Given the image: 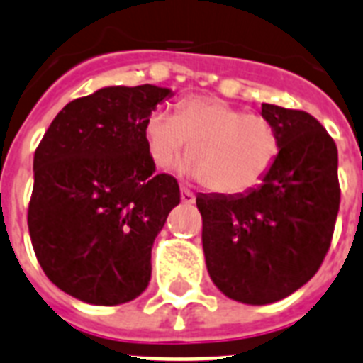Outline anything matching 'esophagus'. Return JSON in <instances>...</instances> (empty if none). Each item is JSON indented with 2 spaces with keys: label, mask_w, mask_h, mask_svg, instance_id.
<instances>
[{
  "label": "esophagus",
  "mask_w": 363,
  "mask_h": 363,
  "mask_svg": "<svg viewBox=\"0 0 363 363\" xmlns=\"http://www.w3.org/2000/svg\"><path fill=\"white\" fill-rule=\"evenodd\" d=\"M181 199H182V203H186V205H191V203L196 201V196H194V194H191V191L188 190V188H182V190H181Z\"/></svg>",
  "instance_id": "34e87169"
}]
</instances>
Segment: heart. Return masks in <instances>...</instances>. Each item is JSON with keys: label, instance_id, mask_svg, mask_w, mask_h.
I'll list each match as a JSON object with an SVG mask.
<instances>
[{"label": "heart", "instance_id": "b5f03b06", "mask_svg": "<svg viewBox=\"0 0 363 363\" xmlns=\"http://www.w3.org/2000/svg\"><path fill=\"white\" fill-rule=\"evenodd\" d=\"M147 151L158 169H172L190 141L182 172L220 196H242L270 172L279 141L261 115L246 113L216 96H188L177 113L155 110L143 125Z\"/></svg>", "mask_w": 363, "mask_h": 363}]
</instances>
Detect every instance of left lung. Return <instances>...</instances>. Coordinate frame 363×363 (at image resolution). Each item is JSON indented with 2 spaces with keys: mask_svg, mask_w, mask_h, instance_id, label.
<instances>
[{
  "mask_svg": "<svg viewBox=\"0 0 363 363\" xmlns=\"http://www.w3.org/2000/svg\"><path fill=\"white\" fill-rule=\"evenodd\" d=\"M261 115L279 141L263 182L242 196H196L212 284L250 306L278 302L313 278L340 211L337 147L323 125L276 104Z\"/></svg>",
  "mask_w": 363,
  "mask_h": 363,
  "instance_id": "left-lung-1",
  "label": "left lung"
}]
</instances>
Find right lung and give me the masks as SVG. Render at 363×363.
Returning a JSON list of instances; mask_svg holds the SVG:
<instances>
[{
    "mask_svg": "<svg viewBox=\"0 0 363 363\" xmlns=\"http://www.w3.org/2000/svg\"><path fill=\"white\" fill-rule=\"evenodd\" d=\"M169 96L151 84L102 87L65 106L35 151V255L85 304H125L151 281L152 244L181 191L172 175H155L143 125Z\"/></svg>",
    "mask_w": 363,
    "mask_h": 363,
    "instance_id": "add662e5",
    "label": "right lung"
}]
</instances>
